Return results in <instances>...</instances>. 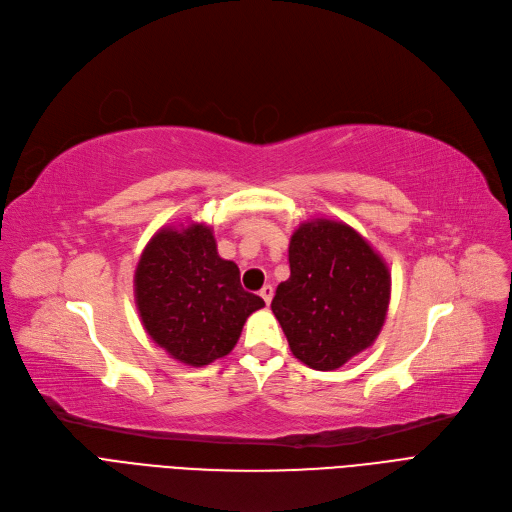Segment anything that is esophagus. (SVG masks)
Returning <instances> with one entry per match:
<instances>
[{
    "label": "esophagus",
    "instance_id": "34e87169",
    "mask_svg": "<svg viewBox=\"0 0 512 512\" xmlns=\"http://www.w3.org/2000/svg\"><path fill=\"white\" fill-rule=\"evenodd\" d=\"M260 296H262V300L266 302V306L271 304V300H273V296H275V289H273V285H264L262 289H260Z\"/></svg>",
    "mask_w": 512,
    "mask_h": 512
}]
</instances>
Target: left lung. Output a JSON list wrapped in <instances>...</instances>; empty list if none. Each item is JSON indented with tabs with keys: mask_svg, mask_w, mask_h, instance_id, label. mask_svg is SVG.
I'll use <instances>...</instances> for the list:
<instances>
[{
	"mask_svg": "<svg viewBox=\"0 0 512 512\" xmlns=\"http://www.w3.org/2000/svg\"><path fill=\"white\" fill-rule=\"evenodd\" d=\"M392 275L371 243L342 221L312 218L289 241V279L273 312L291 354L335 371L373 346L389 306Z\"/></svg>",
	"mask_w": 512,
	"mask_h": 512,
	"instance_id": "left-lung-1",
	"label": "left lung"
}]
</instances>
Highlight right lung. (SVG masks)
I'll return each mask as SVG.
<instances>
[{
    "mask_svg": "<svg viewBox=\"0 0 512 512\" xmlns=\"http://www.w3.org/2000/svg\"><path fill=\"white\" fill-rule=\"evenodd\" d=\"M135 304L154 342L189 367L227 356L248 316L264 306L239 283V269L216 252L204 223L164 227L135 269Z\"/></svg>",
    "mask_w": 512,
    "mask_h": 512,
    "instance_id": "add662e5",
    "label": "right lung"
}]
</instances>
